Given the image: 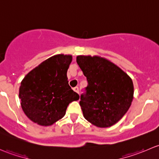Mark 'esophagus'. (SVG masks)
<instances>
[{"instance_id": "esophagus-1", "label": "esophagus", "mask_w": 159, "mask_h": 159, "mask_svg": "<svg viewBox=\"0 0 159 159\" xmlns=\"http://www.w3.org/2000/svg\"><path fill=\"white\" fill-rule=\"evenodd\" d=\"M73 90H74V91H75V92H77V93L79 92V89H78V87H75V88H74Z\"/></svg>"}]
</instances>
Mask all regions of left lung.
Returning a JSON list of instances; mask_svg holds the SVG:
<instances>
[{
	"label": "left lung",
	"instance_id": "obj_1",
	"mask_svg": "<svg viewBox=\"0 0 159 159\" xmlns=\"http://www.w3.org/2000/svg\"><path fill=\"white\" fill-rule=\"evenodd\" d=\"M76 61L88 81L80 98L84 118L97 127L113 125L131 106L132 81L121 68L102 57L80 55Z\"/></svg>",
	"mask_w": 159,
	"mask_h": 159
}]
</instances>
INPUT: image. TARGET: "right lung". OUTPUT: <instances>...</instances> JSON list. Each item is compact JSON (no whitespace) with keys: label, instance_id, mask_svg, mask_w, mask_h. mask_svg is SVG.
<instances>
[{"label":"right lung","instance_id":"add662e5","mask_svg":"<svg viewBox=\"0 0 159 159\" xmlns=\"http://www.w3.org/2000/svg\"><path fill=\"white\" fill-rule=\"evenodd\" d=\"M70 55L57 54L30 71L20 83L19 98L25 115L43 126L63 118L68 105L79 95L68 84L67 71Z\"/></svg>","mask_w":159,"mask_h":159}]
</instances>
